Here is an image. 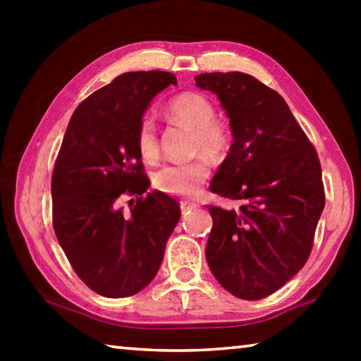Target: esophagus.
I'll list each match as a JSON object with an SVG mask.
<instances>
[{
	"label": "esophagus",
	"mask_w": 361,
	"mask_h": 361,
	"mask_svg": "<svg viewBox=\"0 0 361 361\" xmlns=\"http://www.w3.org/2000/svg\"><path fill=\"white\" fill-rule=\"evenodd\" d=\"M180 207H181V212H183V213H189L191 210L199 209V205H197V204H194V202H188V200H183V202H180Z\"/></svg>",
	"instance_id": "1"
}]
</instances>
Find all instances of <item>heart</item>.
<instances>
[{
  "mask_svg": "<svg viewBox=\"0 0 361 361\" xmlns=\"http://www.w3.org/2000/svg\"><path fill=\"white\" fill-rule=\"evenodd\" d=\"M169 113L194 129V149L221 159L228 154L232 137L228 127L216 121V109L210 99L197 92H183L169 103ZM137 149L145 161L159 154L156 124L151 116H143L137 129ZM210 162L199 156L188 162L166 164L152 173V185L159 191L173 195H189L210 176Z\"/></svg>",
  "mask_w": 361,
  "mask_h": 361,
  "instance_id": "obj_1",
  "label": "heart"
}]
</instances>
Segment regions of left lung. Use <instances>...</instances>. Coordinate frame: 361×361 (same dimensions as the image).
Segmentation results:
<instances>
[{"label": "left lung", "instance_id": "obj_1", "mask_svg": "<svg viewBox=\"0 0 361 361\" xmlns=\"http://www.w3.org/2000/svg\"><path fill=\"white\" fill-rule=\"evenodd\" d=\"M194 79L216 94L234 138L210 189L240 205H209L205 258L224 290L256 301L282 288L309 258L325 207L322 166L276 90L240 71Z\"/></svg>", "mask_w": 361, "mask_h": 361}]
</instances>
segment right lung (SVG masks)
Here are the masks:
<instances>
[{
  "label": "right lung",
  "instance_id": "1",
  "mask_svg": "<svg viewBox=\"0 0 361 361\" xmlns=\"http://www.w3.org/2000/svg\"><path fill=\"white\" fill-rule=\"evenodd\" d=\"M176 84L167 71H130L90 94L66 127L52 173V224L78 277L105 298L137 295L161 267L181 216L161 191L148 192L137 149L138 122ZM124 195L131 210L120 207Z\"/></svg>",
  "mask_w": 361,
  "mask_h": 361
}]
</instances>
